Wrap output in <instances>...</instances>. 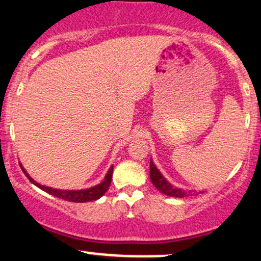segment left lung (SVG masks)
Listing matches in <instances>:
<instances>
[{
  "label": "left lung",
  "instance_id": "1",
  "mask_svg": "<svg viewBox=\"0 0 261 261\" xmlns=\"http://www.w3.org/2000/svg\"><path fill=\"white\" fill-rule=\"evenodd\" d=\"M149 178H151L152 184H153L162 194H164V195L179 197V199H181V197L193 195L194 193V190H184V189L176 188L174 185L170 184V182L164 178L163 174H162L160 170H158L157 167H155V164L153 163V161H152V158H151V162H149ZM200 193H201V191H200Z\"/></svg>",
  "mask_w": 261,
  "mask_h": 261
}]
</instances>
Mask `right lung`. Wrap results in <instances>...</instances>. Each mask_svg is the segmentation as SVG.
Here are the masks:
<instances>
[{"label": "right lung", "mask_w": 261, "mask_h": 261, "mask_svg": "<svg viewBox=\"0 0 261 261\" xmlns=\"http://www.w3.org/2000/svg\"><path fill=\"white\" fill-rule=\"evenodd\" d=\"M19 166L20 168H22L23 173L27 175V178H28L33 184L37 185L39 189L46 191V193L50 194V195L59 197V199L67 200V201H72V202H88V201H93V200L99 199V197H101L107 193L108 189H109L110 181H112V175H113V166H112L109 168V170H108L106 176H104L103 181L99 182V184L94 185V187L81 189V190H62V189H54V188L45 187V185L39 184V182L35 181L34 179L28 174V172H27L24 167L22 166V163H19Z\"/></svg>", "instance_id": "add662e5"}]
</instances>
